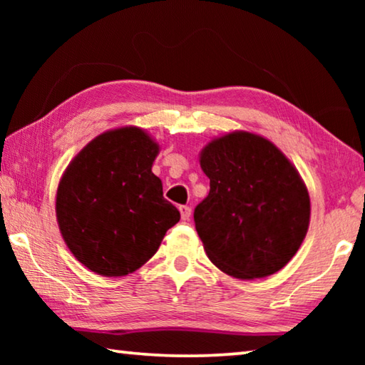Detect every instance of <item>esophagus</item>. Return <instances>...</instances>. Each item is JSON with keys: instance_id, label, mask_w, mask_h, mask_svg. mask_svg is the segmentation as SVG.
<instances>
[{"instance_id": "1", "label": "esophagus", "mask_w": 365, "mask_h": 365, "mask_svg": "<svg viewBox=\"0 0 365 365\" xmlns=\"http://www.w3.org/2000/svg\"><path fill=\"white\" fill-rule=\"evenodd\" d=\"M180 215H182V220H188L190 215H191V207L190 206H180Z\"/></svg>"}]
</instances>
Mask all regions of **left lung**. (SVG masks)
<instances>
[{"label": "left lung", "instance_id": "8db88e82", "mask_svg": "<svg viewBox=\"0 0 365 365\" xmlns=\"http://www.w3.org/2000/svg\"><path fill=\"white\" fill-rule=\"evenodd\" d=\"M200 165L211 190L195 224L209 261L240 280L285 267L311 220V197L292 160L261 135L233 130L207 141Z\"/></svg>", "mask_w": 365, "mask_h": 365}]
</instances>
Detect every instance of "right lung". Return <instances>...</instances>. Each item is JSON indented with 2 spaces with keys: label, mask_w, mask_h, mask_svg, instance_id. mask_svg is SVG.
I'll use <instances>...</instances> for the list:
<instances>
[{
  "label": "right lung",
  "mask_w": 365,
  "mask_h": 365,
  "mask_svg": "<svg viewBox=\"0 0 365 365\" xmlns=\"http://www.w3.org/2000/svg\"><path fill=\"white\" fill-rule=\"evenodd\" d=\"M159 151L145 128L117 127L85 145L66 168L56 219L67 248L88 270L103 277L132 274L180 220L151 170Z\"/></svg>",
  "instance_id": "right-lung-1"
}]
</instances>
